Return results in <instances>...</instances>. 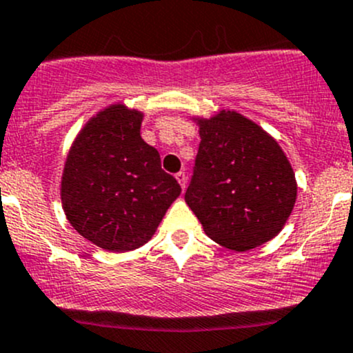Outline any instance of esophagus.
<instances>
[{
	"label": "esophagus",
	"instance_id": "34e87169",
	"mask_svg": "<svg viewBox=\"0 0 353 353\" xmlns=\"http://www.w3.org/2000/svg\"><path fill=\"white\" fill-rule=\"evenodd\" d=\"M176 179H177V183L181 184V188H186V183H188V176H186V172H183V170H181V172H177L176 174Z\"/></svg>",
	"mask_w": 353,
	"mask_h": 353
}]
</instances>
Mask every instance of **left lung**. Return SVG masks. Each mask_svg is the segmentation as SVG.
<instances>
[{"instance_id":"left-lung-1","label":"left lung","mask_w":353,"mask_h":353,"mask_svg":"<svg viewBox=\"0 0 353 353\" xmlns=\"http://www.w3.org/2000/svg\"><path fill=\"white\" fill-rule=\"evenodd\" d=\"M199 137L184 199L206 235L236 252L269 242L283 230L298 192L284 152L235 111L199 120Z\"/></svg>"}]
</instances>
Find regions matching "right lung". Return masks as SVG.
<instances>
[{"label":"right lung","instance_id":"obj_1","mask_svg":"<svg viewBox=\"0 0 353 353\" xmlns=\"http://www.w3.org/2000/svg\"><path fill=\"white\" fill-rule=\"evenodd\" d=\"M142 113L114 105L99 111L70 148L62 206L89 242L128 252L150 240L181 186L140 137Z\"/></svg>","mask_w":353,"mask_h":353}]
</instances>
